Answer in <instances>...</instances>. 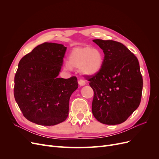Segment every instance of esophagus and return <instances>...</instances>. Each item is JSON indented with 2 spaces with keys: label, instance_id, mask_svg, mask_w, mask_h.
<instances>
[{
  "label": "esophagus",
  "instance_id": "obj_1",
  "mask_svg": "<svg viewBox=\"0 0 159 159\" xmlns=\"http://www.w3.org/2000/svg\"><path fill=\"white\" fill-rule=\"evenodd\" d=\"M78 84H79L80 85L83 86V85H85L86 83H85V80H82V79H80V80H78Z\"/></svg>",
  "mask_w": 159,
  "mask_h": 159
}]
</instances>
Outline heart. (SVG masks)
Returning a JSON list of instances; mask_svg holds the SVG:
<instances>
[{"label":"heart","mask_w":159,"mask_h":159,"mask_svg":"<svg viewBox=\"0 0 159 159\" xmlns=\"http://www.w3.org/2000/svg\"><path fill=\"white\" fill-rule=\"evenodd\" d=\"M104 61L103 52L90 47L75 48L68 56V61L64 64L65 70H70L71 67L80 68L86 75H94L102 68Z\"/></svg>","instance_id":"1"}]
</instances>
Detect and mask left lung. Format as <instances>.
Returning a JSON list of instances; mask_svg holds the SVG:
<instances>
[{
    "label": "left lung",
    "mask_w": 159,
    "mask_h": 159,
    "mask_svg": "<svg viewBox=\"0 0 159 159\" xmlns=\"http://www.w3.org/2000/svg\"><path fill=\"white\" fill-rule=\"evenodd\" d=\"M93 42L105 54L102 68L86 78L94 92L93 115L103 124L122 123L141 103L143 78L139 61L121 43L99 39Z\"/></svg>",
    "instance_id": "1"
}]
</instances>
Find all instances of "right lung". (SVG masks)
<instances>
[{"instance_id": "1", "label": "right lung", "mask_w": 159, "mask_h": 159, "mask_svg": "<svg viewBox=\"0 0 159 159\" xmlns=\"http://www.w3.org/2000/svg\"><path fill=\"white\" fill-rule=\"evenodd\" d=\"M66 49L62 44L44 42L19 61L14 95L28 121L52 126L68 117L70 96L78 83L75 76L57 78Z\"/></svg>"}]
</instances>
